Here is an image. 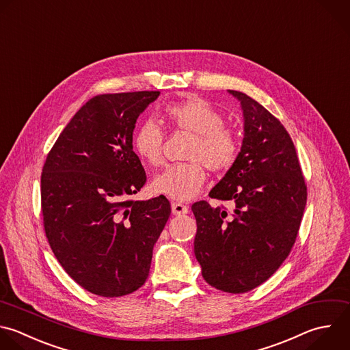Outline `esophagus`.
I'll return each mask as SVG.
<instances>
[{
	"label": "esophagus",
	"instance_id": "esophagus-1",
	"mask_svg": "<svg viewBox=\"0 0 350 350\" xmlns=\"http://www.w3.org/2000/svg\"><path fill=\"white\" fill-rule=\"evenodd\" d=\"M189 212V208L183 204L179 202H172V213L175 216H180V215H186Z\"/></svg>",
	"mask_w": 350,
	"mask_h": 350
}]
</instances>
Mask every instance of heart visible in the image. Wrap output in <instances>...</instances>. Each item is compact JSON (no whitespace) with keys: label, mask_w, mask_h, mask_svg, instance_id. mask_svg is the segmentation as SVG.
<instances>
[{"label":"heart","mask_w":350,"mask_h":350,"mask_svg":"<svg viewBox=\"0 0 350 350\" xmlns=\"http://www.w3.org/2000/svg\"><path fill=\"white\" fill-rule=\"evenodd\" d=\"M170 123L196 135L185 164L170 165L152 180V190L176 201L196 197L205 182V171H224L232 165L238 154L237 137L223 126V116L205 100L193 97L165 108ZM135 154L150 165H159L163 159V131L153 120L142 122L133 134Z\"/></svg>","instance_id":"obj_1"}]
</instances>
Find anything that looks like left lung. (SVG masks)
I'll return each mask as SVG.
<instances>
[{
    "instance_id": "8db88e82",
    "label": "left lung",
    "mask_w": 350,
    "mask_h": 350,
    "mask_svg": "<svg viewBox=\"0 0 350 350\" xmlns=\"http://www.w3.org/2000/svg\"><path fill=\"white\" fill-rule=\"evenodd\" d=\"M239 101L243 139L235 161L209 197L232 201V213L193 204L194 254L202 278L227 293H246L265 282L288 256L306 204V186L294 144L262 105L245 93Z\"/></svg>"
}]
</instances>
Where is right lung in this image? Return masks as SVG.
Listing matches in <instances>:
<instances>
[{
    "instance_id": "add662e5",
    "label": "right lung",
    "mask_w": 350,
    "mask_h": 350,
    "mask_svg": "<svg viewBox=\"0 0 350 350\" xmlns=\"http://www.w3.org/2000/svg\"><path fill=\"white\" fill-rule=\"evenodd\" d=\"M159 92L101 94L66 126L41 176L49 245L88 291L120 297L148 279L153 246L170 215L164 197L133 201L146 182L133 150L138 116Z\"/></svg>"
}]
</instances>
